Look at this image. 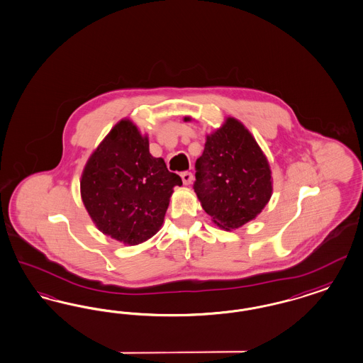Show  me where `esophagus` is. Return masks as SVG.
<instances>
[{
  "instance_id": "esophagus-1",
  "label": "esophagus",
  "mask_w": 363,
  "mask_h": 363,
  "mask_svg": "<svg viewBox=\"0 0 363 363\" xmlns=\"http://www.w3.org/2000/svg\"><path fill=\"white\" fill-rule=\"evenodd\" d=\"M181 178H182L184 185H190V184L193 182V174H191V173H189V172L182 173V174H181Z\"/></svg>"
}]
</instances>
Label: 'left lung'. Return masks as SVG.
Wrapping results in <instances>:
<instances>
[{"instance_id":"8db88e82","label":"left lung","mask_w":363,"mask_h":363,"mask_svg":"<svg viewBox=\"0 0 363 363\" xmlns=\"http://www.w3.org/2000/svg\"><path fill=\"white\" fill-rule=\"evenodd\" d=\"M194 191L203 211L225 231L254 220L270 201L269 160L238 118L227 117L220 128L206 135L203 155L196 160Z\"/></svg>"}]
</instances>
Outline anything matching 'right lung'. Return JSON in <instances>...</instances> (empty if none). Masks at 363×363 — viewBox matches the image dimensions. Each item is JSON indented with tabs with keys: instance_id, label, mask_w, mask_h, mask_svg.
<instances>
[{
	"instance_id": "1",
	"label": "right lung",
	"mask_w": 363,
	"mask_h": 363,
	"mask_svg": "<svg viewBox=\"0 0 363 363\" xmlns=\"http://www.w3.org/2000/svg\"><path fill=\"white\" fill-rule=\"evenodd\" d=\"M147 135L130 118L109 130L87 160L81 175V197L104 235L127 246L140 245L163 224L179 175L150 154Z\"/></svg>"
}]
</instances>
